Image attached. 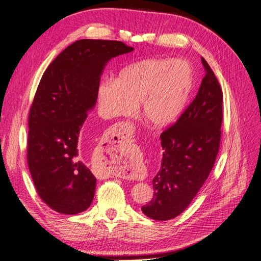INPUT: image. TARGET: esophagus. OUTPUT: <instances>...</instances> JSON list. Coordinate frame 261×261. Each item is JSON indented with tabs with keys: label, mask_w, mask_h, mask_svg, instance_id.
<instances>
[{
	"label": "esophagus",
	"mask_w": 261,
	"mask_h": 261,
	"mask_svg": "<svg viewBox=\"0 0 261 261\" xmlns=\"http://www.w3.org/2000/svg\"><path fill=\"white\" fill-rule=\"evenodd\" d=\"M134 132V126L130 122H121L118 124L113 125L111 128L109 129V138L111 139L112 143L120 144L122 141L127 139ZM116 174V173H115ZM121 174V173H118ZM129 177L132 178H138L140 177V172H132L129 173Z\"/></svg>",
	"instance_id": "34e87169"
}]
</instances>
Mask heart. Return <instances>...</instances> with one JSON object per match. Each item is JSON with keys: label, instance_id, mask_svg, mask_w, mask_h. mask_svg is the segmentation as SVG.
<instances>
[{"label": "heart", "instance_id": "b5f03b06", "mask_svg": "<svg viewBox=\"0 0 261 261\" xmlns=\"http://www.w3.org/2000/svg\"><path fill=\"white\" fill-rule=\"evenodd\" d=\"M194 86L193 67L187 61L146 59L125 67L115 78L98 86L102 117L129 114L139 101V111L154 126H165L184 111Z\"/></svg>", "mask_w": 261, "mask_h": 261}]
</instances>
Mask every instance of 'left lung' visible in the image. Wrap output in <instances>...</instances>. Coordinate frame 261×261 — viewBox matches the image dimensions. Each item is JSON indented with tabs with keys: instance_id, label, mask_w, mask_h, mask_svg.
I'll use <instances>...</instances> for the list:
<instances>
[{
	"instance_id": "1",
	"label": "left lung",
	"mask_w": 261,
	"mask_h": 261,
	"mask_svg": "<svg viewBox=\"0 0 261 261\" xmlns=\"http://www.w3.org/2000/svg\"><path fill=\"white\" fill-rule=\"evenodd\" d=\"M206 75L198 93L178 120L160 135L163 149L152 179L153 197L141 210L158 221L174 219L195 198L215 165L221 141L223 93L203 58Z\"/></svg>"
}]
</instances>
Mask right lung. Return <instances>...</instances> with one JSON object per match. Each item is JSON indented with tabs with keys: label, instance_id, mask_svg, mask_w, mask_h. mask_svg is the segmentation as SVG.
<instances>
[{
	"label": "right lung",
	"instance_id": "1",
	"mask_svg": "<svg viewBox=\"0 0 261 261\" xmlns=\"http://www.w3.org/2000/svg\"><path fill=\"white\" fill-rule=\"evenodd\" d=\"M133 50L122 41L77 40L39 83L29 110L27 162L39 197L63 215L83 212L92 202L97 178L86 165L81 130L106 64Z\"/></svg>",
	"mask_w": 261,
	"mask_h": 261
}]
</instances>
